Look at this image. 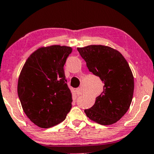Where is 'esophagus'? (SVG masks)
<instances>
[{
    "mask_svg": "<svg viewBox=\"0 0 154 154\" xmlns=\"http://www.w3.org/2000/svg\"><path fill=\"white\" fill-rule=\"evenodd\" d=\"M76 93H77V94L78 95H82V89H81L80 88H77V89H76Z\"/></svg>",
    "mask_w": 154,
    "mask_h": 154,
    "instance_id": "1",
    "label": "esophagus"
}]
</instances>
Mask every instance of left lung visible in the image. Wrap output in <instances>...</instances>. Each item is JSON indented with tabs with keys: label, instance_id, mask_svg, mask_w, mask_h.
<instances>
[{
	"label": "left lung",
	"instance_id": "obj_1",
	"mask_svg": "<svg viewBox=\"0 0 154 154\" xmlns=\"http://www.w3.org/2000/svg\"><path fill=\"white\" fill-rule=\"evenodd\" d=\"M77 51L89 71L104 82L103 91L85 113L100 125L116 123L128 111L133 97L134 77L128 61L121 53L106 45H91Z\"/></svg>",
	"mask_w": 154,
	"mask_h": 154
}]
</instances>
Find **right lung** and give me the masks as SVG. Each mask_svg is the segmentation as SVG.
Instances as JSON below:
<instances>
[{
	"mask_svg": "<svg viewBox=\"0 0 154 154\" xmlns=\"http://www.w3.org/2000/svg\"><path fill=\"white\" fill-rule=\"evenodd\" d=\"M72 48L59 45L33 52L23 66L17 92L23 110L37 126L49 128L66 119L72 108V93L63 66Z\"/></svg>",
	"mask_w": 154,
	"mask_h": 154,
	"instance_id": "right-lung-1",
	"label": "right lung"
}]
</instances>
